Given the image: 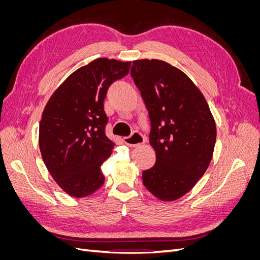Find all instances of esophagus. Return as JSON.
I'll return each mask as SVG.
<instances>
[{"instance_id":"34e87169","label":"esophagus","mask_w":260,"mask_h":260,"mask_svg":"<svg viewBox=\"0 0 260 260\" xmlns=\"http://www.w3.org/2000/svg\"><path fill=\"white\" fill-rule=\"evenodd\" d=\"M123 142L130 147H136L145 142V138L140 132L135 131L130 137L123 138Z\"/></svg>"}]
</instances>
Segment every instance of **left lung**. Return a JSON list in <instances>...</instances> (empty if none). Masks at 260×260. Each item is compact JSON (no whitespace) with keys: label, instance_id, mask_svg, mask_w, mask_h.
<instances>
[{"label":"left lung","instance_id":"8db88e82","mask_svg":"<svg viewBox=\"0 0 260 260\" xmlns=\"http://www.w3.org/2000/svg\"><path fill=\"white\" fill-rule=\"evenodd\" d=\"M131 77L151 120L149 144L156 162L143 184L157 199L176 201L207 170L216 144V123L200 89L183 72L159 59L133 61Z\"/></svg>","mask_w":260,"mask_h":260}]
</instances>
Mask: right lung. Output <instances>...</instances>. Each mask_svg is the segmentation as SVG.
<instances>
[{
  "mask_svg": "<svg viewBox=\"0 0 260 260\" xmlns=\"http://www.w3.org/2000/svg\"><path fill=\"white\" fill-rule=\"evenodd\" d=\"M131 61L98 58L77 69L52 94L39 128L43 161L62 191L85 198L104 184L101 166L115 143L105 135L104 100Z\"/></svg>",
  "mask_w": 260,
  "mask_h": 260,
  "instance_id": "obj_1",
  "label": "right lung"
}]
</instances>
